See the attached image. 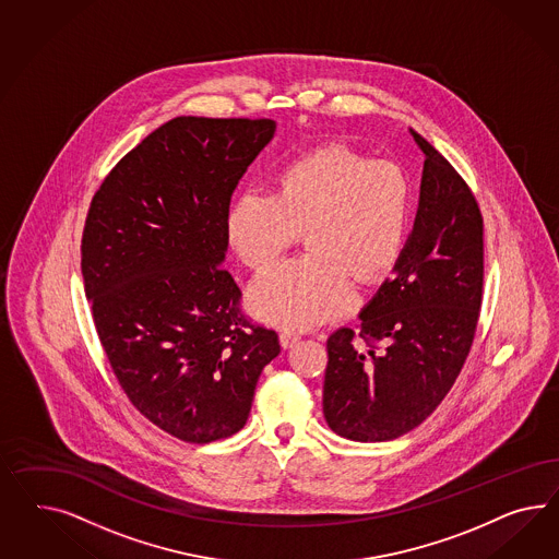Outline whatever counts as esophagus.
<instances>
[{"mask_svg":"<svg viewBox=\"0 0 559 559\" xmlns=\"http://www.w3.org/2000/svg\"><path fill=\"white\" fill-rule=\"evenodd\" d=\"M281 344H283V348H293L297 342H299V336L297 334H293V332H281Z\"/></svg>","mask_w":559,"mask_h":559,"instance_id":"obj_1","label":"esophagus"}]
</instances>
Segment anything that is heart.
Wrapping results in <instances>:
<instances>
[{
    "mask_svg": "<svg viewBox=\"0 0 559 559\" xmlns=\"http://www.w3.org/2000/svg\"><path fill=\"white\" fill-rule=\"evenodd\" d=\"M412 182L388 159H367L344 145H325L290 162L276 192H243L227 215L239 260L262 271L307 237L309 255L260 274L248 290L258 320L313 328L355 301L353 281L374 285L406 246Z\"/></svg>",
    "mask_w": 559,
    "mask_h": 559,
    "instance_id": "obj_1",
    "label": "heart"
}]
</instances>
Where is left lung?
I'll use <instances>...</instances> for the list:
<instances>
[{
  "mask_svg": "<svg viewBox=\"0 0 559 559\" xmlns=\"http://www.w3.org/2000/svg\"><path fill=\"white\" fill-rule=\"evenodd\" d=\"M409 133L426 159L404 252L358 313L360 330L340 328L325 344L323 416L336 435L356 442L397 439L437 409L469 355L481 307L479 206L455 168Z\"/></svg>",
  "mask_w": 559,
  "mask_h": 559,
  "instance_id": "8db88e82",
  "label": "left lung"
}]
</instances>
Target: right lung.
Wrapping results in <instances>:
<instances>
[{
  "label": "right lung",
  "instance_id": "obj_1",
  "mask_svg": "<svg viewBox=\"0 0 559 559\" xmlns=\"http://www.w3.org/2000/svg\"><path fill=\"white\" fill-rule=\"evenodd\" d=\"M271 119L178 117L145 136L94 194L82 239L85 297L131 404L185 442L227 439L281 353L221 269L231 194L274 136Z\"/></svg>",
  "mask_w": 559,
  "mask_h": 559
}]
</instances>
